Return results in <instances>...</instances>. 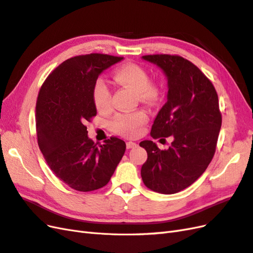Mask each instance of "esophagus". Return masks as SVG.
<instances>
[{"label": "esophagus", "instance_id": "34e87169", "mask_svg": "<svg viewBox=\"0 0 253 253\" xmlns=\"http://www.w3.org/2000/svg\"><path fill=\"white\" fill-rule=\"evenodd\" d=\"M137 146H138V144L135 143V142L129 141V142H127V143H126V147L127 148H132V147H137Z\"/></svg>", "mask_w": 253, "mask_h": 253}]
</instances>
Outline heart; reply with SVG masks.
<instances>
[{
    "label": "heart",
    "instance_id": "b5f03b06",
    "mask_svg": "<svg viewBox=\"0 0 253 253\" xmlns=\"http://www.w3.org/2000/svg\"><path fill=\"white\" fill-rule=\"evenodd\" d=\"M114 79L123 85L130 87L137 93L141 101L154 102L159 98V88L148 82L150 77L144 68L137 64H126L114 71ZM111 93L105 80L98 79L93 88V100L98 111H106L110 108ZM147 121V115L143 110H137L130 113H121L111 123L112 130L127 137H135L141 131V127Z\"/></svg>",
    "mask_w": 253,
    "mask_h": 253
}]
</instances>
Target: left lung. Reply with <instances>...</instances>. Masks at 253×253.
I'll return each mask as SVG.
<instances>
[{
	"label": "left lung",
	"mask_w": 253,
	"mask_h": 253,
	"mask_svg": "<svg viewBox=\"0 0 253 253\" xmlns=\"http://www.w3.org/2000/svg\"><path fill=\"white\" fill-rule=\"evenodd\" d=\"M142 59L157 65L168 79L167 102L151 135L173 137L168 150H159L150 140L141 142L147 152L142 180L155 192L176 193L202 175L216 152L222 122L218 95L209 78L182 56L153 54Z\"/></svg>",
	"instance_id": "1"
}]
</instances>
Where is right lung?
<instances>
[{
    "label": "right lung",
    "instance_id": "add662e5",
    "mask_svg": "<svg viewBox=\"0 0 253 253\" xmlns=\"http://www.w3.org/2000/svg\"><path fill=\"white\" fill-rule=\"evenodd\" d=\"M123 59L100 53L70 57L48 76L38 93V146L56 177L75 190L102 188L124 156V141L111 137L96 146L85 126L97 114L93 88L98 76Z\"/></svg>",
    "mask_w": 253,
    "mask_h": 253
}]
</instances>
